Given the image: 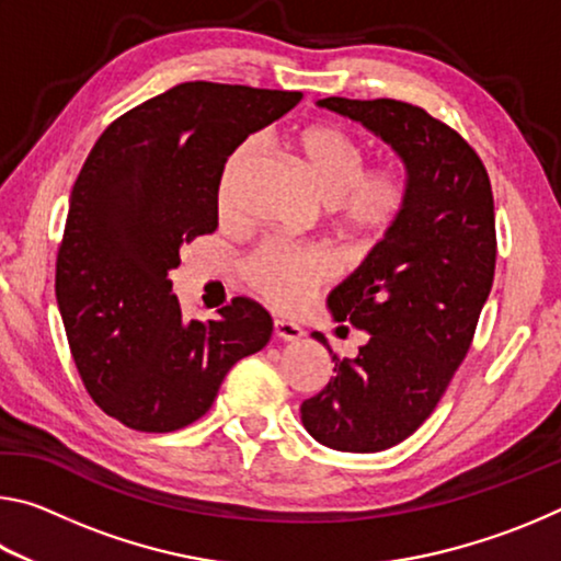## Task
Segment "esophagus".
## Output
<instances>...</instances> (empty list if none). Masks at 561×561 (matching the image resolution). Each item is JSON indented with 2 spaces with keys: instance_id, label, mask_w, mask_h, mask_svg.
<instances>
[{
  "instance_id": "esophagus-1",
  "label": "esophagus",
  "mask_w": 561,
  "mask_h": 561,
  "mask_svg": "<svg viewBox=\"0 0 561 561\" xmlns=\"http://www.w3.org/2000/svg\"><path fill=\"white\" fill-rule=\"evenodd\" d=\"M274 336L282 341H299L304 336V329L287 319H274Z\"/></svg>"
}]
</instances>
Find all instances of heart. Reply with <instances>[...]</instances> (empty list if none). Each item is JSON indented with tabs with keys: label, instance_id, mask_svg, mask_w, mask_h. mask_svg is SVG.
I'll use <instances>...</instances> for the list:
<instances>
[{
	"label": "heart",
	"instance_id": "1",
	"mask_svg": "<svg viewBox=\"0 0 561 561\" xmlns=\"http://www.w3.org/2000/svg\"><path fill=\"white\" fill-rule=\"evenodd\" d=\"M294 150L327 205L336 207L341 225L360 237L391 230L408 201L405 175L391 163L366 165V148L351 133L329 123L301 128ZM254 160V144H244L227 158L217 183V210L232 215L240 187ZM250 287L279 309H297L311 291L334 277L324 252L282 242L262 244L242 262Z\"/></svg>",
	"mask_w": 561,
	"mask_h": 561
}]
</instances>
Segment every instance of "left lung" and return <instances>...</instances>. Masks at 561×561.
Here are the masks:
<instances>
[{
  "label": "left lung",
  "instance_id": "8db88e82",
  "mask_svg": "<svg viewBox=\"0 0 561 561\" xmlns=\"http://www.w3.org/2000/svg\"><path fill=\"white\" fill-rule=\"evenodd\" d=\"M319 106L376 133L408 173L403 215L327 299L368 341L356 358L334 356L336 376L301 403L321 445L378 453L421 428L468 354L495 277V203L480 156L428 111L393 99Z\"/></svg>",
  "mask_w": 561,
  "mask_h": 561
}]
</instances>
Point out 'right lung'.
Segmentation results:
<instances>
[{
    "label": "right lung",
    "instance_id": "add662e5",
    "mask_svg": "<svg viewBox=\"0 0 561 561\" xmlns=\"http://www.w3.org/2000/svg\"><path fill=\"white\" fill-rule=\"evenodd\" d=\"M301 101L299 91L187 81L101 133L76 178L56 257V301L73 364L103 413L144 433L203 417L272 317L237 297L185 321L170 270L217 230V183L232 150Z\"/></svg>",
    "mask_w": 561,
    "mask_h": 561
}]
</instances>
